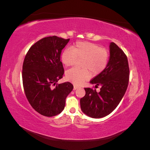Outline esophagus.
<instances>
[{"mask_svg":"<svg viewBox=\"0 0 150 150\" xmlns=\"http://www.w3.org/2000/svg\"><path fill=\"white\" fill-rule=\"evenodd\" d=\"M78 88H79V86H77V85H74V90H76L78 89Z\"/></svg>","mask_w":150,"mask_h":150,"instance_id":"esophagus-1","label":"esophagus"}]
</instances>
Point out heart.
Here are the masks:
<instances>
[{
  "label": "heart",
  "instance_id": "1",
  "mask_svg": "<svg viewBox=\"0 0 150 150\" xmlns=\"http://www.w3.org/2000/svg\"><path fill=\"white\" fill-rule=\"evenodd\" d=\"M109 56V52L105 48L94 43L80 41L70 49H65L61 54V60L65 66L69 67L75 64L77 59H83L81 66L84 69L73 67L66 73L67 79L76 84H81L89 78V70L94 75H97L106 69Z\"/></svg>",
  "mask_w": 150,
  "mask_h": 150
}]
</instances>
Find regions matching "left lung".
I'll return each instance as SVG.
<instances>
[{
  "mask_svg": "<svg viewBox=\"0 0 150 150\" xmlns=\"http://www.w3.org/2000/svg\"><path fill=\"white\" fill-rule=\"evenodd\" d=\"M110 49L106 69L90 81L96 84V88L101 86L100 91L86 88L85 96L80 99L81 110L94 118L110 114L120 103L128 86L129 69L126 55L114 42L110 43Z\"/></svg>",
  "mask_w": 150,
  "mask_h": 150,
  "instance_id": "left-lung-1",
  "label": "left lung"
}]
</instances>
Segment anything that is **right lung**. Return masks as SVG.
<instances>
[{"instance_id": "right-lung-1", "label": "right lung", "mask_w": 150, "mask_h": 150, "mask_svg": "<svg viewBox=\"0 0 150 150\" xmlns=\"http://www.w3.org/2000/svg\"><path fill=\"white\" fill-rule=\"evenodd\" d=\"M69 41L56 35L44 38L30 47L24 58L22 83L25 96L31 106L43 116L61 113L73 89L69 82L57 84L64 72L61 53Z\"/></svg>"}]
</instances>
